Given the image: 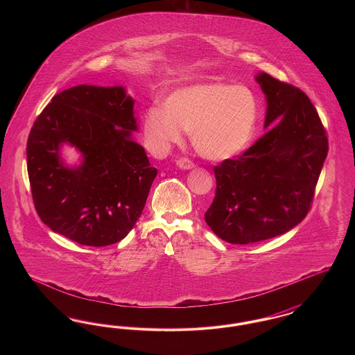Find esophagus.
I'll return each mask as SVG.
<instances>
[{"label": "esophagus", "instance_id": "1", "mask_svg": "<svg viewBox=\"0 0 355 355\" xmlns=\"http://www.w3.org/2000/svg\"><path fill=\"white\" fill-rule=\"evenodd\" d=\"M177 166H178L180 169L190 170L194 168V164H193L189 158H180V159L177 161Z\"/></svg>", "mask_w": 355, "mask_h": 355}]
</instances>
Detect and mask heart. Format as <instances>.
<instances>
[{
    "label": "heart",
    "instance_id": "b5f03b06",
    "mask_svg": "<svg viewBox=\"0 0 355 355\" xmlns=\"http://www.w3.org/2000/svg\"><path fill=\"white\" fill-rule=\"evenodd\" d=\"M165 110L150 107L145 133L158 152L190 133L194 149L211 161H223L243 152L258 119V101L245 85L205 83L174 90Z\"/></svg>",
    "mask_w": 355,
    "mask_h": 355
}]
</instances>
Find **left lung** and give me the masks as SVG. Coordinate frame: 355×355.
Masks as SVG:
<instances>
[{"label":"left lung","instance_id":"left-lung-1","mask_svg":"<svg viewBox=\"0 0 355 355\" xmlns=\"http://www.w3.org/2000/svg\"><path fill=\"white\" fill-rule=\"evenodd\" d=\"M255 81L268 103L265 129L273 128L238 158L214 166L216 197L205 213L209 227L234 245L285 234L304 220L329 150L318 113L301 89L268 73Z\"/></svg>","mask_w":355,"mask_h":355}]
</instances>
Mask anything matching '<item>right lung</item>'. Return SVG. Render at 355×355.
<instances>
[{
  "instance_id": "1",
  "label": "right lung",
  "mask_w": 355,
  "mask_h": 355,
  "mask_svg": "<svg viewBox=\"0 0 355 355\" xmlns=\"http://www.w3.org/2000/svg\"><path fill=\"white\" fill-rule=\"evenodd\" d=\"M135 100L123 86L78 85L55 94L28 138L34 207L54 233L86 246L128 236L139 218L157 169L132 132ZM64 144L82 154L67 166Z\"/></svg>"
}]
</instances>
